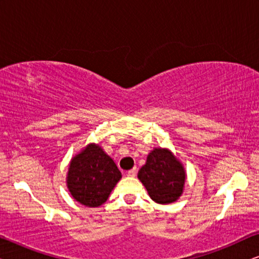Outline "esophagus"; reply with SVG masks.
Segmentation results:
<instances>
[{
  "label": "esophagus",
  "mask_w": 259,
  "mask_h": 259,
  "mask_svg": "<svg viewBox=\"0 0 259 259\" xmlns=\"http://www.w3.org/2000/svg\"><path fill=\"white\" fill-rule=\"evenodd\" d=\"M136 175H137V168L136 167L130 169V171H127V176H128V177H136Z\"/></svg>",
  "instance_id": "obj_1"
}]
</instances>
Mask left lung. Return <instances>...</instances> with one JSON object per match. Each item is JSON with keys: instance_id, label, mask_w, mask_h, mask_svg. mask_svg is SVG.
Here are the masks:
<instances>
[{"instance_id": "8db88e82", "label": "left lung", "mask_w": 259, "mask_h": 259, "mask_svg": "<svg viewBox=\"0 0 259 259\" xmlns=\"http://www.w3.org/2000/svg\"><path fill=\"white\" fill-rule=\"evenodd\" d=\"M138 178L146 187L151 199L158 204H171L182 196L186 173L182 162L167 148H154Z\"/></svg>"}]
</instances>
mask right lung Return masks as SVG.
Instances as JSON below:
<instances>
[{
  "mask_svg": "<svg viewBox=\"0 0 259 259\" xmlns=\"http://www.w3.org/2000/svg\"><path fill=\"white\" fill-rule=\"evenodd\" d=\"M121 172L113 159L95 144H90L70 160L67 187L76 201L98 207L108 199Z\"/></svg>",
  "mask_w": 259,
  "mask_h": 259,
  "instance_id": "obj_1",
  "label": "right lung"
}]
</instances>
